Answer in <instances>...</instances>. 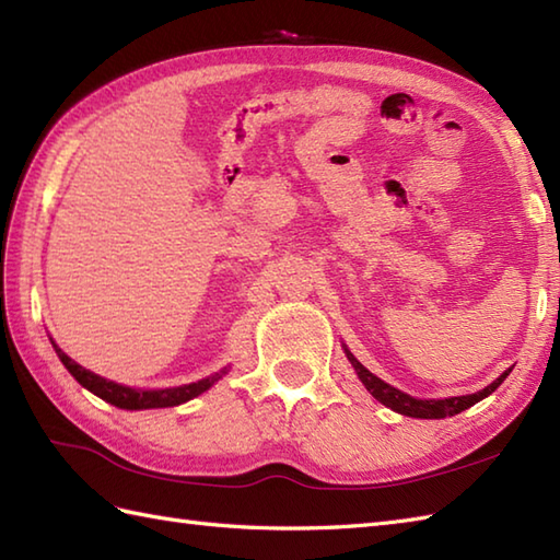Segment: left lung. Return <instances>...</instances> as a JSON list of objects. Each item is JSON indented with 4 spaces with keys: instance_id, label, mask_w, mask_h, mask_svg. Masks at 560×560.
I'll return each mask as SVG.
<instances>
[{
    "instance_id": "8db88e82",
    "label": "left lung",
    "mask_w": 560,
    "mask_h": 560,
    "mask_svg": "<svg viewBox=\"0 0 560 560\" xmlns=\"http://www.w3.org/2000/svg\"><path fill=\"white\" fill-rule=\"evenodd\" d=\"M351 365L355 368V373H359L361 383L365 385V389L371 392V395L383 401L385 407H389L392 411L397 413H404V416H411V419H445V416H455L464 409L474 407V404L481 401L483 397H489L491 392L498 389V385L503 383V380L510 375V371H505L501 377L493 380V383L489 387H483L481 392H474V395H467V397H450V399H413L409 395H404L401 389L392 387L387 383H383V380L375 377L368 368H363L359 361L353 359V353L347 351Z\"/></svg>"
}]
</instances>
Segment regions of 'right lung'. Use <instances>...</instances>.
Instances as JSON below:
<instances>
[{"mask_svg":"<svg viewBox=\"0 0 560 560\" xmlns=\"http://www.w3.org/2000/svg\"><path fill=\"white\" fill-rule=\"evenodd\" d=\"M55 347V343H52ZM57 355L59 361L65 363L67 371L77 377V383L83 385L86 389H91L93 395H98L101 399L115 404V407L120 409H163V407H177V404H183L187 399H192L197 395H201V392H207L217 380H221V373L217 375H209L205 380H199V383H192V385H183V387H171V389H132V387H122L117 383H110V380H105L96 373L86 371V368H81L77 361H71L67 353H62V349H57Z\"/></svg>","mask_w":560,"mask_h":560,"instance_id":"obj_1","label":"right lung"}]
</instances>
